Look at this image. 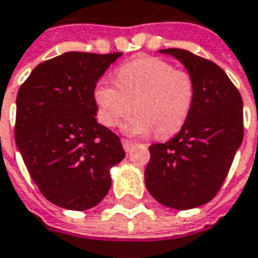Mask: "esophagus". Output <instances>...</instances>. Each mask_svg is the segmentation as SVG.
<instances>
[{
    "label": "esophagus",
    "instance_id": "esophagus-1",
    "mask_svg": "<svg viewBox=\"0 0 258 258\" xmlns=\"http://www.w3.org/2000/svg\"><path fill=\"white\" fill-rule=\"evenodd\" d=\"M122 146H124V149L130 152V151H133L134 149V146H136V143L134 142H131V140H127V139H122Z\"/></svg>",
    "mask_w": 258,
    "mask_h": 258
}]
</instances>
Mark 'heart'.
<instances>
[{"mask_svg":"<svg viewBox=\"0 0 258 258\" xmlns=\"http://www.w3.org/2000/svg\"><path fill=\"white\" fill-rule=\"evenodd\" d=\"M94 102L100 122L118 127L134 109L125 124L130 134L170 137L186 122L195 97V82L189 72L156 57H142L116 71V84L99 81Z\"/></svg>","mask_w":258,"mask_h":258,"instance_id":"1","label":"heart"}]
</instances>
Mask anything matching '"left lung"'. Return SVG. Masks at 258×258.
<instances>
[{"mask_svg":"<svg viewBox=\"0 0 258 258\" xmlns=\"http://www.w3.org/2000/svg\"><path fill=\"white\" fill-rule=\"evenodd\" d=\"M159 53L176 57L186 68L195 82V97L176 136L149 146L145 183L159 204L190 210L214 198L230 170L244 137L242 97L211 60L181 48Z\"/></svg>","mask_w":258,"mask_h":258,"instance_id":"1","label":"left lung"}]
</instances>
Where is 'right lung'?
<instances>
[{
    "label": "right lung",
    "instance_id": "1",
    "mask_svg": "<svg viewBox=\"0 0 258 258\" xmlns=\"http://www.w3.org/2000/svg\"><path fill=\"white\" fill-rule=\"evenodd\" d=\"M122 53L69 51L42 61L16 99L14 137L39 192L51 204L84 211L110 189V168L125 152L96 119L94 87Z\"/></svg>",
    "mask_w": 258,
    "mask_h": 258
}]
</instances>
